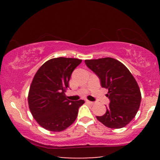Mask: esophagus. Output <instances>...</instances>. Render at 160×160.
Here are the masks:
<instances>
[{"instance_id":"1","label":"esophagus","mask_w":160,"mask_h":160,"mask_svg":"<svg viewBox=\"0 0 160 160\" xmlns=\"http://www.w3.org/2000/svg\"><path fill=\"white\" fill-rule=\"evenodd\" d=\"M86 102H87V103H89V104H90V105H93L94 104V102L89 101V100H86Z\"/></svg>"}]
</instances>
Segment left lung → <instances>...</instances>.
Wrapping results in <instances>:
<instances>
[{"label": "left lung", "mask_w": 160, "mask_h": 160, "mask_svg": "<svg viewBox=\"0 0 160 160\" xmlns=\"http://www.w3.org/2000/svg\"><path fill=\"white\" fill-rule=\"evenodd\" d=\"M85 64L100 78L102 87L108 89L110 103L104 115L96 117L109 128L125 127L138 111L141 94L132 73L121 62L111 58L86 60Z\"/></svg>", "instance_id": "obj_1"}]
</instances>
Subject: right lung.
Returning <instances> with one entry per match:
<instances>
[{"label": "right lung", "mask_w": 160, "mask_h": 160, "mask_svg": "<svg viewBox=\"0 0 160 160\" xmlns=\"http://www.w3.org/2000/svg\"><path fill=\"white\" fill-rule=\"evenodd\" d=\"M82 61L76 58H53L36 72L30 87L28 104L32 117L46 130L60 132L77 117L78 108L84 100H69L65 92L72 73Z\"/></svg>", "instance_id": "add662e5"}]
</instances>
